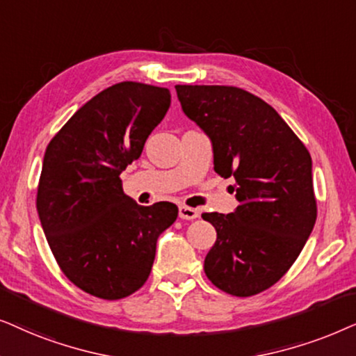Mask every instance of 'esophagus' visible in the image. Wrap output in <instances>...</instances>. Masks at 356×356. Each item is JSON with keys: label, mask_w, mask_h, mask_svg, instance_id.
Wrapping results in <instances>:
<instances>
[{"label": "esophagus", "mask_w": 356, "mask_h": 356, "mask_svg": "<svg viewBox=\"0 0 356 356\" xmlns=\"http://www.w3.org/2000/svg\"><path fill=\"white\" fill-rule=\"evenodd\" d=\"M179 216L182 218V220H195V218H198V210H195V208L192 207H179Z\"/></svg>", "instance_id": "34e87169"}]
</instances>
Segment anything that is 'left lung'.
<instances>
[{"mask_svg":"<svg viewBox=\"0 0 356 356\" xmlns=\"http://www.w3.org/2000/svg\"><path fill=\"white\" fill-rule=\"evenodd\" d=\"M186 115L210 136L213 164L234 177L239 207L203 213L216 229L208 280L233 296L275 285L305 248L317 218L309 151L272 106L234 86H175Z\"/></svg>","mask_w":356,"mask_h":356,"instance_id":"8db88e82","label":"left lung"}]
</instances>
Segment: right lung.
<instances>
[{"label": "right lung", "instance_id": "add662e5", "mask_svg": "<svg viewBox=\"0 0 356 356\" xmlns=\"http://www.w3.org/2000/svg\"><path fill=\"white\" fill-rule=\"evenodd\" d=\"M169 106V89L117 83L84 104L45 149L37 211L51 254L71 283L101 300L145 285L159 234L177 220L174 203L141 207L120 179Z\"/></svg>", "mask_w": 356, "mask_h": 356}]
</instances>
